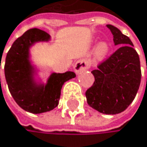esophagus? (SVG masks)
I'll return each instance as SVG.
<instances>
[{"label":"esophagus","mask_w":147,"mask_h":147,"mask_svg":"<svg viewBox=\"0 0 147 147\" xmlns=\"http://www.w3.org/2000/svg\"><path fill=\"white\" fill-rule=\"evenodd\" d=\"M90 67V61L87 59H81L79 61H78L76 62V64L74 65V70L77 74L82 72L84 70L88 69Z\"/></svg>","instance_id":"esophagus-1"}]
</instances>
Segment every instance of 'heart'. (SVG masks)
<instances>
[{
	"label": "heart",
	"instance_id": "obj_1",
	"mask_svg": "<svg viewBox=\"0 0 147 147\" xmlns=\"http://www.w3.org/2000/svg\"><path fill=\"white\" fill-rule=\"evenodd\" d=\"M109 50H110V46L106 42H101V43L98 44L97 47H96L95 57L97 58L98 60L104 59V58L107 56Z\"/></svg>",
	"mask_w": 147,
	"mask_h": 147
}]
</instances>
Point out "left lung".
<instances>
[{
  "label": "left lung",
  "mask_w": 147,
  "mask_h": 147,
  "mask_svg": "<svg viewBox=\"0 0 147 147\" xmlns=\"http://www.w3.org/2000/svg\"><path fill=\"white\" fill-rule=\"evenodd\" d=\"M115 45H123L98 64L92 74L94 82L86 92L87 103L104 114H117L133 102L141 82L139 56L131 40L119 29L107 25Z\"/></svg>",
  "instance_id": "1"
}]
</instances>
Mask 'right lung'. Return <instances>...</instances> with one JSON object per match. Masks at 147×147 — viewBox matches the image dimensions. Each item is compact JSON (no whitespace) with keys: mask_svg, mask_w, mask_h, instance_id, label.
Here are the masks:
<instances>
[{"mask_svg":"<svg viewBox=\"0 0 147 147\" xmlns=\"http://www.w3.org/2000/svg\"><path fill=\"white\" fill-rule=\"evenodd\" d=\"M50 38V34L43 30L29 29L14 42L6 56L4 73L9 90L19 106L34 114L57 107L63 84L76 77L74 72L67 71L53 73L45 85L34 81L29 48L36 42H47Z\"/></svg>","mask_w":147,"mask_h":147,"instance_id":"1","label":"right lung"}]
</instances>
